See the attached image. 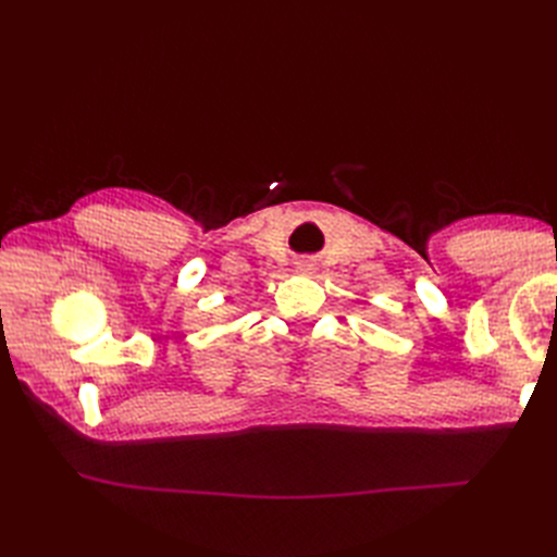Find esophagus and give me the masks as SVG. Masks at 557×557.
Returning a JSON list of instances; mask_svg holds the SVG:
<instances>
[{"instance_id":"34e87169","label":"esophagus","mask_w":557,"mask_h":557,"mask_svg":"<svg viewBox=\"0 0 557 557\" xmlns=\"http://www.w3.org/2000/svg\"><path fill=\"white\" fill-rule=\"evenodd\" d=\"M313 269H315V264H313L311 260H299V262H297V272H299V274H311Z\"/></svg>"}]
</instances>
